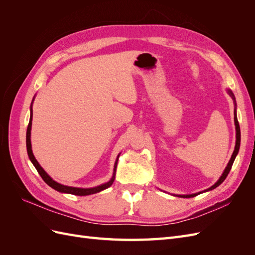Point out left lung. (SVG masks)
<instances>
[{
  "label": "left lung",
  "instance_id": "left-lung-1",
  "mask_svg": "<svg viewBox=\"0 0 255 255\" xmlns=\"http://www.w3.org/2000/svg\"><path fill=\"white\" fill-rule=\"evenodd\" d=\"M228 92L230 94V96L233 98V100H235L234 95L232 94V91L229 90ZM234 121H235V127H236V144H235V150H234V152H233V154H232V157H231V159H230V161H229V164H228L227 168L225 169V171H223L222 175L220 176V179L217 181V183H215L212 187H210V188L204 190V191L212 190V189L216 188L217 186H219V185H220L223 181L226 180V177L228 176V174H229V172H230V170H231V168H232V166H233L235 157H236L237 153H238V151H239V146H241V128H239V123H238V120H237L236 111L234 112ZM198 195H200V192H198V194H194V195H186V196H179V197H183V198H192V197H196V196H198Z\"/></svg>",
  "mask_w": 255,
  "mask_h": 255
}]
</instances>
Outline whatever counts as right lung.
Wrapping results in <instances>:
<instances>
[{
    "label": "right lung",
    "instance_id": "add662e5",
    "mask_svg": "<svg viewBox=\"0 0 255 255\" xmlns=\"http://www.w3.org/2000/svg\"><path fill=\"white\" fill-rule=\"evenodd\" d=\"M32 119H33V110L30 109V118H29V122H28V126H27V130H26V149H27V154H28V157H29L30 161H32L33 165L36 168V170L38 171V173L40 174V176L42 177V180L45 183H47L50 187H52L53 189H55L57 191H60V192H66V194H71V195H75V196H88V195H92V194H97V192H99V191L109 188L111 185L114 183L115 175H116V168H117V163H118V158H117V160H116V163H115L114 173H113V177L111 179V181L105 183V184L100 185V186L94 187V188L70 187V186H66V185H61V184L55 182L54 180H52L51 177L48 175V173L43 170L42 167L39 165V163H38V161L36 160L34 154H33V151H32V144H30V128H32Z\"/></svg>",
    "mask_w": 255,
    "mask_h": 255
}]
</instances>
